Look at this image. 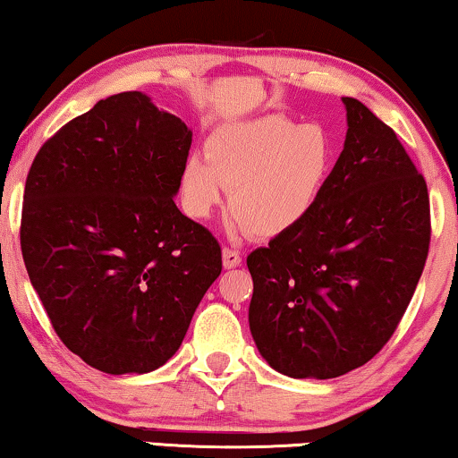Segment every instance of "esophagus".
I'll use <instances>...</instances> for the list:
<instances>
[{"label": "esophagus", "mask_w": 458, "mask_h": 458, "mask_svg": "<svg viewBox=\"0 0 458 458\" xmlns=\"http://www.w3.org/2000/svg\"><path fill=\"white\" fill-rule=\"evenodd\" d=\"M222 258H224V268H236V266H241V262H242V258H241V253L236 251V249H233V247H225L224 249V253H222Z\"/></svg>", "instance_id": "esophagus-1"}]
</instances>
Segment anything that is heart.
<instances>
[{
	"label": "heart",
	"instance_id": "b5f03b06",
	"mask_svg": "<svg viewBox=\"0 0 458 458\" xmlns=\"http://www.w3.org/2000/svg\"><path fill=\"white\" fill-rule=\"evenodd\" d=\"M205 156L183 162L182 196L190 216L209 219L230 188L234 233L272 239L315 209L334 146L321 126L268 114L217 129L207 139Z\"/></svg>",
	"mask_w": 458,
	"mask_h": 458
}]
</instances>
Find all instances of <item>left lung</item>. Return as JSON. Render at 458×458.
I'll use <instances>...</instances> for the list:
<instances>
[{
	"label": "left lung",
	"instance_id": "left-lung-1",
	"mask_svg": "<svg viewBox=\"0 0 458 458\" xmlns=\"http://www.w3.org/2000/svg\"><path fill=\"white\" fill-rule=\"evenodd\" d=\"M344 149L315 209L247 256L249 329L270 368L335 378L389 343L425 268L429 192L393 129L343 97Z\"/></svg>",
	"mask_w": 458,
	"mask_h": 458
}]
</instances>
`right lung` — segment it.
Listing matches in <instances>:
<instances>
[{"instance_id": "obj_1", "label": "right lung", "mask_w": 458, "mask_h": 458, "mask_svg": "<svg viewBox=\"0 0 458 458\" xmlns=\"http://www.w3.org/2000/svg\"><path fill=\"white\" fill-rule=\"evenodd\" d=\"M192 146L143 92L101 99L39 148L21 249L63 344L106 374H146L182 346L222 249L173 196Z\"/></svg>"}]
</instances>
